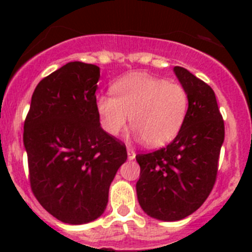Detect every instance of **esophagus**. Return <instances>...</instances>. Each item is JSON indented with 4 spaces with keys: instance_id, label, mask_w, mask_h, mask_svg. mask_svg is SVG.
Here are the masks:
<instances>
[{
    "instance_id": "1",
    "label": "esophagus",
    "mask_w": 252,
    "mask_h": 252,
    "mask_svg": "<svg viewBox=\"0 0 252 252\" xmlns=\"http://www.w3.org/2000/svg\"><path fill=\"white\" fill-rule=\"evenodd\" d=\"M135 157H136V154H135V150L131 148H127V158L128 160H133L135 159Z\"/></svg>"
}]
</instances>
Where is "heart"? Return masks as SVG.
Instances as JSON below:
<instances>
[{"label":"heart","mask_w":252,"mask_h":252,"mask_svg":"<svg viewBox=\"0 0 252 252\" xmlns=\"http://www.w3.org/2000/svg\"><path fill=\"white\" fill-rule=\"evenodd\" d=\"M112 91L115 97L102 94L95 102L102 127L111 136L120 135L130 117L135 137L159 148L170 142L183 127L189 94L180 83L132 73L116 82Z\"/></svg>","instance_id":"heart-1"}]
</instances>
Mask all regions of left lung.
<instances>
[{"label":"left lung","mask_w":252,"mask_h":252,"mask_svg":"<svg viewBox=\"0 0 252 252\" xmlns=\"http://www.w3.org/2000/svg\"><path fill=\"white\" fill-rule=\"evenodd\" d=\"M188 91L183 127L166 148L137 154V199L142 211L160 221H179L204 203L215 186L224 124L213 90L182 66H174Z\"/></svg>","instance_id":"8db88e82"}]
</instances>
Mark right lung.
Masks as SVG:
<instances>
[{
    "mask_svg": "<svg viewBox=\"0 0 252 252\" xmlns=\"http://www.w3.org/2000/svg\"><path fill=\"white\" fill-rule=\"evenodd\" d=\"M99 68L70 62L40 81L24 125L30 186L39 203L69 224L103 215L126 146L101 127Z\"/></svg>",
    "mask_w": 252,
    "mask_h": 252,
    "instance_id": "add662e5",
    "label": "right lung"
}]
</instances>
